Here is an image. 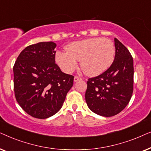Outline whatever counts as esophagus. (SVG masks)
I'll return each mask as SVG.
<instances>
[{
  "label": "esophagus",
  "mask_w": 151,
  "mask_h": 151,
  "mask_svg": "<svg viewBox=\"0 0 151 151\" xmlns=\"http://www.w3.org/2000/svg\"><path fill=\"white\" fill-rule=\"evenodd\" d=\"M82 78H80V77H78V76H75V77H74V82H77V81H78V80H81Z\"/></svg>",
  "instance_id": "esophagus-1"
}]
</instances>
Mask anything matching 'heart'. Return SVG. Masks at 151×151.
<instances>
[{"label": "heart", "mask_w": 151, "mask_h": 151, "mask_svg": "<svg viewBox=\"0 0 151 151\" xmlns=\"http://www.w3.org/2000/svg\"><path fill=\"white\" fill-rule=\"evenodd\" d=\"M66 52H58L55 61L66 73H71L80 60L82 71L96 76L106 71L114 60L115 49L112 41L106 38H91L76 41L65 47Z\"/></svg>", "instance_id": "1"}]
</instances>
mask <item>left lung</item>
Segmentation results:
<instances>
[{"instance_id": "obj_1", "label": "left lung", "mask_w": 151, "mask_h": 151, "mask_svg": "<svg viewBox=\"0 0 151 151\" xmlns=\"http://www.w3.org/2000/svg\"><path fill=\"white\" fill-rule=\"evenodd\" d=\"M114 42V61L104 73L88 80L85 93L90 110L104 117L120 113L129 104L133 91V57L117 38Z\"/></svg>"}]
</instances>
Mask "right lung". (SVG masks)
I'll return each instance as SVG.
<instances>
[{
	"label": "right lung",
	"mask_w": 151,
	"mask_h": 151,
	"mask_svg": "<svg viewBox=\"0 0 151 151\" xmlns=\"http://www.w3.org/2000/svg\"><path fill=\"white\" fill-rule=\"evenodd\" d=\"M56 44L41 42L23 49L14 66V88L18 104L38 119L55 115L62 108L73 84V76L55 63Z\"/></svg>",
	"instance_id": "1"
}]
</instances>
